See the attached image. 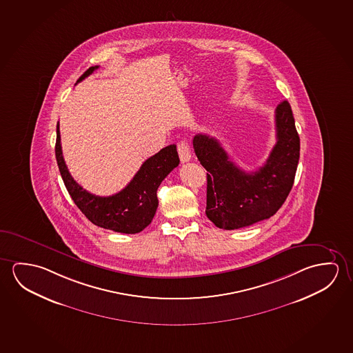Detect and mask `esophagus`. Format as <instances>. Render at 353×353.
<instances>
[{
    "label": "esophagus",
    "mask_w": 353,
    "mask_h": 353,
    "mask_svg": "<svg viewBox=\"0 0 353 353\" xmlns=\"http://www.w3.org/2000/svg\"><path fill=\"white\" fill-rule=\"evenodd\" d=\"M178 153H179V158L181 163L189 162L191 159V148L188 142L181 141L178 145Z\"/></svg>",
    "instance_id": "1"
}]
</instances>
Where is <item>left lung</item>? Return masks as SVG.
I'll return each instance as SVG.
<instances>
[{
	"mask_svg": "<svg viewBox=\"0 0 353 353\" xmlns=\"http://www.w3.org/2000/svg\"><path fill=\"white\" fill-rule=\"evenodd\" d=\"M276 145L258 170L248 173L230 161L221 143L208 134L192 140L197 159L208 170L206 216L222 230H239L268 219L291 191L301 141L291 105L283 101L274 112Z\"/></svg>",
	"mask_w": 353,
	"mask_h": 353,
	"instance_id": "1",
	"label": "left lung"
}]
</instances>
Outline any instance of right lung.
Segmentation results:
<instances>
[{"label":"right lung","mask_w":353,"mask_h":353,"mask_svg":"<svg viewBox=\"0 0 353 353\" xmlns=\"http://www.w3.org/2000/svg\"><path fill=\"white\" fill-rule=\"evenodd\" d=\"M99 66H92L79 77L77 83L88 77ZM57 165L62 180L77 208L92 223L125 234H134L145 230L156 214L158 208L157 189L164 178L179 164L176 145L162 148L148 158L132 180L115 195L97 196L84 190L68 172L61 151V137L59 123L57 128Z\"/></svg>","instance_id":"obj_1"}]
</instances>
